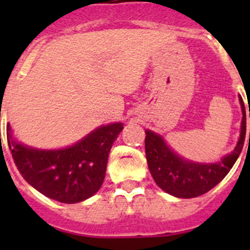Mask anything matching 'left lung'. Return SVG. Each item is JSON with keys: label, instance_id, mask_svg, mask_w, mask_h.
I'll list each match as a JSON object with an SVG mask.
<instances>
[{"label": "left lung", "instance_id": "1", "mask_svg": "<svg viewBox=\"0 0 250 250\" xmlns=\"http://www.w3.org/2000/svg\"><path fill=\"white\" fill-rule=\"evenodd\" d=\"M239 103L243 112L239 140L232 152L225 156L221 162L195 163L184 160L168 147L162 137L151 130H145V153L148 169L153 180L163 191L179 198L198 197L211 190L228 175L238 158L246 139V109L242 98H239Z\"/></svg>", "mask_w": 250, "mask_h": 250}]
</instances>
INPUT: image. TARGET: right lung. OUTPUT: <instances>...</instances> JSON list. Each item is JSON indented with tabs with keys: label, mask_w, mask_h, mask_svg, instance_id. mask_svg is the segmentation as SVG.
I'll return each instance as SVG.
<instances>
[{
	"label": "right lung",
	"mask_w": 250,
	"mask_h": 250,
	"mask_svg": "<svg viewBox=\"0 0 250 250\" xmlns=\"http://www.w3.org/2000/svg\"><path fill=\"white\" fill-rule=\"evenodd\" d=\"M122 129V123H111L70 147L39 150L18 143L8 125L7 140L18 170L32 188L58 202L77 203L102 188L111 146Z\"/></svg>",
	"instance_id": "1"
}]
</instances>
